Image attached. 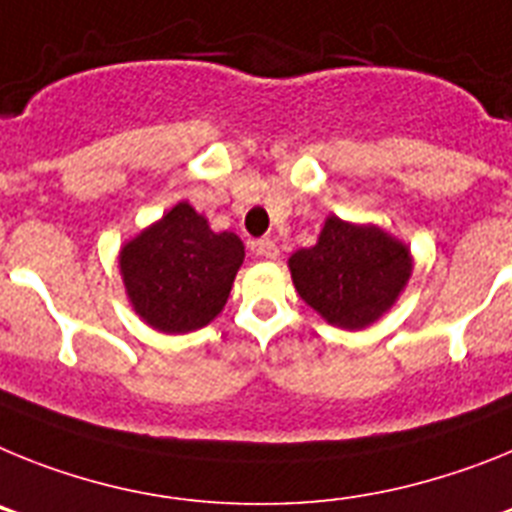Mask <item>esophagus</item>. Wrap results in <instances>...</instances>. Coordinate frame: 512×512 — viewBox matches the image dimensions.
I'll return each instance as SVG.
<instances>
[{
    "instance_id": "obj_1",
    "label": "esophagus",
    "mask_w": 512,
    "mask_h": 512,
    "mask_svg": "<svg viewBox=\"0 0 512 512\" xmlns=\"http://www.w3.org/2000/svg\"><path fill=\"white\" fill-rule=\"evenodd\" d=\"M255 252L260 257H265V260H278L281 257V250H278V244L273 239H260V242H255Z\"/></svg>"
}]
</instances>
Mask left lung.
Here are the masks:
<instances>
[{"label": "left lung", "mask_w": 512, "mask_h": 512, "mask_svg": "<svg viewBox=\"0 0 512 512\" xmlns=\"http://www.w3.org/2000/svg\"><path fill=\"white\" fill-rule=\"evenodd\" d=\"M412 252L376 224L324 219L317 244L288 257L293 286L319 317L340 330H366L397 304L410 283Z\"/></svg>", "instance_id": "8db88e82"}]
</instances>
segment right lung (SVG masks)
Instances as JSON below:
<instances>
[{"label":"right lung","mask_w":512,"mask_h":512,"mask_svg":"<svg viewBox=\"0 0 512 512\" xmlns=\"http://www.w3.org/2000/svg\"><path fill=\"white\" fill-rule=\"evenodd\" d=\"M244 260L234 231H216L180 201L118 252L131 309L151 330L185 335L219 317Z\"/></svg>","instance_id":"add662e5"}]
</instances>
